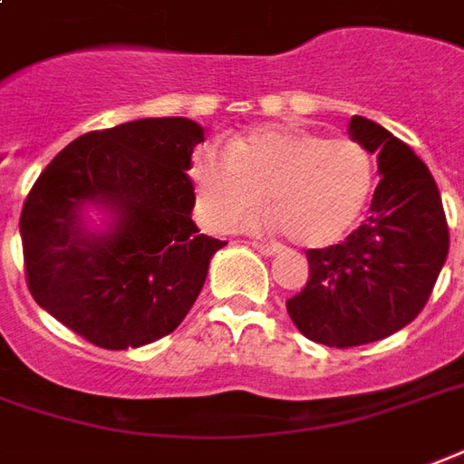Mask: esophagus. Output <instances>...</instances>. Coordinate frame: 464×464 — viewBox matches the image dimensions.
I'll list each match as a JSON object with an SVG mask.
<instances>
[{
  "label": "esophagus",
  "mask_w": 464,
  "mask_h": 464,
  "mask_svg": "<svg viewBox=\"0 0 464 464\" xmlns=\"http://www.w3.org/2000/svg\"><path fill=\"white\" fill-rule=\"evenodd\" d=\"M252 246H255L259 255H265V256H272V255H276V252H279V246L266 245V242H252Z\"/></svg>",
  "instance_id": "esophagus-1"
}]
</instances>
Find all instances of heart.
Segmentation results:
<instances>
[{"label":"heart","mask_w":464,"mask_h":464,"mask_svg":"<svg viewBox=\"0 0 464 464\" xmlns=\"http://www.w3.org/2000/svg\"><path fill=\"white\" fill-rule=\"evenodd\" d=\"M199 215L215 229H237L269 209L292 242L329 246L356 227L375 185V162L351 138H329L294 123L259 125L195 150L190 162Z\"/></svg>","instance_id":"1"}]
</instances>
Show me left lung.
Listing matches in <instances>:
<instances>
[{
	"label": "left lung",
	"instance_id": "left-lung-1",
	"mask_svg": "<svg viewBox=\"0 0 464 464\" xmlns=\"http://www.w3.org/2000/svg\"><path fill=\"white\" fill-rule=\"evenodd\" d=\"M351 140L378 155L381 182L366 222L346 242L309 249V282L286 302L304 336L334 348L381 341L430 299L450 235L428 165L375 121L353 116Z\"/></svg>",
	"mask_w": 464,
	"mask_h": 464
}]
</instances>
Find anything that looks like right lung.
I'll return each mask as SVG.
<instances>
[{
	"label": "right lung",
	"instance_id": "right-lung-1",
	"mask_svg": "<svg viewBox=\"0 0 464 464\" xmlns=\"http://www.w3.org/2000/svg\"><path fill=\"white\" fill-rule=\"evenodd\" d=\"M202 140L190 118H140L81 135L46 165L19 219L42 309L111 351L180 326L227 245L192 222L188 170ZM91 208L101 226L88 222Z\"/></svg>",
	"mask_w": 464,
	"mask_h": 464
}]
</instances>
